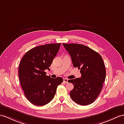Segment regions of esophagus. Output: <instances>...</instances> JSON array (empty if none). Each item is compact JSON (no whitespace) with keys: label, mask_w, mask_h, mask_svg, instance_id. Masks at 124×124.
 Wrapping results in <instances>:
<instances>
[{"label":"esophagus","mask_w":124,"mask_h":124,"mask_svg":"<svg viewBox=\"0 0 124 124\" xmlns=\"http://www.w3.org/2000/svg\"><path fill=\"white\" fill-rule=\"evenodd\" d=\"M63 80H64V82H65L66 83H68V79H66V78H64V79H63Z\"/></svg>","instance_id":"1"}]
</instances>
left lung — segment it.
<instances>
[{"label":"left lung","instance_id":"obj_1","mask_svg":"<svg viewBox=\"0 0 124 124\" xmlns=\"http://www.w3.org/2000/svg\"><path fill=\"white\" fill-rule=\"evenodd\" d=\"M70 55L74 67L80 69V78L68 80L74 85L70 92L72 100L85 106L98 97L106 78L105 66L101 56L91 48L78 44H62Z\"/></svg>","mask_w":124,"mask_h":124}]
</instances>
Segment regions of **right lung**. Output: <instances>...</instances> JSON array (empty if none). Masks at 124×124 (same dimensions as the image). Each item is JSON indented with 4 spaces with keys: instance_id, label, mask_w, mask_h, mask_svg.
I'll use <instances>...</instances> for the list:
<instances>
[{
    "instance_id": "obj_1",
    "label": "right lung",
    "mask_w": 124,
    "mask_h": 124,
    "mask_svg": "<svg viewBox=\"0 0 124 124\" xmlns=\"http://www.w3.org/2000/svg\"><path fill=\"white\" fill-rule=\"evenodd\" d=\"M61 44H49L33 48L21 60L19 78L27 99L36 106H43L52 100L62 77L52 78L47 76L49 67L58 53Z\"/></svg>"
}]
</instances>
